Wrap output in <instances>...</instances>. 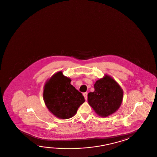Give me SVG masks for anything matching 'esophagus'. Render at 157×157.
Instances as JSON below:
<instances>
[{"mask_svg": "<svg viewBox=\"0 0 157 157\" xmlns=\"http://www.w3.org/2000/svg\"><path fill=\"white\" fill-rule=\"evenodd\" d=\"M87 94H88V93L87 92H85V93H83V96L84 97V98H85V99L86 100L87 99Z\"/></svg>", "mask_w": 157, "mask_h": 157, "instance_id": "obj_1", "label": "esophagus"}]
</instances>
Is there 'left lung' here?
Segmentation results:
<instances>
[{
    "label": "left lung",
    "mask_w": 157,
    "mask_h": 157,
    "mask_svg": "<svg viewBox=\"0 0 157 157\" xmlns=\"http://www.w3.org/2000/svg\"><path fill=\"white\" fill-rule=\"evenodd\" d=\"M94 91L88 94V102L98 115L107 117L116 112L121 104L123 90L111 77L97 80Z\"/></svg>",
    "instance_id": "8db88e82"
}]
</instances>
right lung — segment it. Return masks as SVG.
<instances>
[{
  "mask_svg": "<svg viewBox=\"0 0 157 157\" xmlns=\"http://www.w3.org/2000/svg\"><path fill=\"white\" fill-rule=\"evenodd\" d=\"M71 82L70 78L59 71L45 84L43 94L45 105L58 118L72 117L85 101L82 93L76 90Z\"/></svg>",
  "mask_w": 157,
  "mask_h": 157,
  "instance_id": "1",
  "label": "right lung"
}]
</instances>
